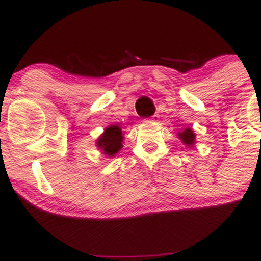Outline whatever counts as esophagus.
I'll return each mask as SVG.
<instances>
[{"instance_id": "1", "label": "esophagus", "mask_w": 261, "mask_h": 261, "mask_svg": "<svg viewBox=\"0 0 261 261\" xmlns=\"http://www.w3.org/2000/svg\"><path fill=\"white\" fill-rule=\"evenodd\" d=\"M159 117H160L159 115H153L152 117H150V118H147V120H145V122H157V121H159Z\"/></svg>"}]
</instances>
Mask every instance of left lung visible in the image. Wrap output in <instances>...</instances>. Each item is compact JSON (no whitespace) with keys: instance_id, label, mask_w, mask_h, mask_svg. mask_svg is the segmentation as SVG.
Here are the masks:
<instances>
[{"instance_id":"obj_1","label":"left lung","mask_w":261,"mask_h":261,"mask_svg":"<svg viewBox=\"0 0 261 261\" xmlns=\"http://www.w3.org/2000/svg\"><path fill=\"white\" fill-rule=\"evenodd\" d=\"M176 136H178L179 139L182 141V144H185V146L190 147V149L195 146L196 134H195V132L191 129V128L186 127L182 130H179L178 133H176Z\"/></svg>"}]
</instances>
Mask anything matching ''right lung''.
<instances>
[{
	"label": "right lung",
	"mask_w": 261,
	"mask_h": 261,
	"mask_svg": "<svg viewBox=\"0 0 261 261\" xmlns=\"http://www.w3.org/2000/svg\"><path fill=\"white\" fill-rule=\"evenodd\" d=\"M123 132L120 124H111L105 128L95 141L98 150L106 157H114L123 147Z\"/></svg>",
	"instance_id": "obj_1"
}]
</instances>
